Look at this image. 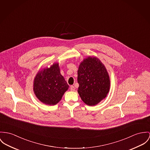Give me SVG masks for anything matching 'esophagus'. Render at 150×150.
I'll return each mask as SVG.
<instances>
[{
    "mask_svg": "<svg viewBox=\"0 0 150 150\" xmlns=\"http://www.w3.org/2000/svg\"><path fill=\"white\" fill-rule=\"evenodd\" d=\"M75 90V87H74V86H71L70 87V90H71V91H74Z\"/></svg>",
    "mask_w": 150,
    "mask_h": 150,
    "instance_id": "esophagus-1",
    "label": "esophagus"
}]
</instances>
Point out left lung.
Wrapping results in <instances>:
<instances>
[{
	"label": "left lung",
	"mask_w": 150,
	"mask_h": 150,
	"mask_svg": "<svg viewBox=\"0 0 150 150\" xmlns=\"http://www.w3.org/2000/svg\"><path fill=\"white\" fill-rule=\"evenodd\" d=\"M78 75V91L85 103L95 105L105 98L110 81L107 70L99 59H85L79 67Z\"/></svg>",
	"instance_id": "1"
}]
</instances>
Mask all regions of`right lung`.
I'll list each match as a JSON object with an SVG mask.
<instances>
[{
    "label": "right lung",
    "instance_id": "obj_1",
    "mask_svg": "<svg viewBox=\"0 0 150 150\" xmlns=\"http://www.w3.org/2000/svg\"><path fill=\"white\" fill-rule=\"evenodd\" d=\"M69 85L60 74L58 63L39 71L35 78L34 91L43 103L55 105L61 100Z\"/></svg>",
    "mask_w": 150,
    "mask_h": 150
}]
</instances>
